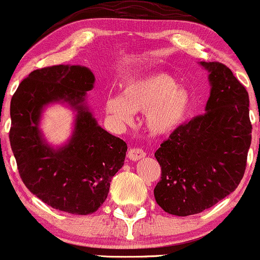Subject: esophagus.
Listing matches in <instances>:
<instances>
[{
  "instance_id": "1",
  "label": "esophagus",
  "mask_w": 260,
  "mask_h": 260,
  "mask_svg": "<svg viewBox=\"0 0 260 260\" xmlns=\"http://www.w3.org/2000/svg\"><path fill=\"white\" fill-rule=\"evenodd\" d=\"M145 155H146V153H145L144 150H141L140 147H131L129 151H127V157L133 161L140 160V158L145 157Z\"/></svg>"
}]
</instances>
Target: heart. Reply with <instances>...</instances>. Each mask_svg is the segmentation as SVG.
I'll list each match as a JSON object with an SVG mask.
<instances>
[{
	"label": "heart",
	"mask_w": 260,
	"mask_h": 260,
	"mask_svg": "<svg viewBox=\"0 0 260 260\" xmlns=\"http://www.w3.org/2000/svg\"><path fill=\"white\" fill-rule=\"evenodd\" d=\"M189 108V94L167 74H156L127 83L121 98L105 102L109 118L119 125L129 124L134 113H145V121L153 135H167L185 120Z\"/></svg>",
	"instance_id": "heart-1"
}]
</instances>
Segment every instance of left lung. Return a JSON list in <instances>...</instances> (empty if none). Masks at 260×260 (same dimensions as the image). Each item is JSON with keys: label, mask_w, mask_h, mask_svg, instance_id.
Instances as JSON below:
<instances>
[{"label": "left lung", "mask_w": 260, "mask_h": 260, "mask_svg": "<svg viewBox=\"0 0 260 260\" xmlns=\"http://www.w3.org/2000/svg\"><path fill=\"white\" fill-rule=\"evenodd\" d=\"M200 64L211 84L206 113L180 125L155 152V200L180 217L201 213L238 187L252 142L248 91L224 64Z\"/></svg>", "instance_id": "left-lung-1"}]
</instances>
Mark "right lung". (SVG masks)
Masks as SVG:
<instances>
[{
	"label": "right lung",
	"instance_id": "obj_1",
	"mask_svg": "<svg viewBox=\"0 0 260 260\" xmlns=\"http://www.w3.org/2000/svg\"><path fill=\"white\" fill-rule=\"evenodd\" d=\"M94 82L86 67H47L22 80L11 99L10 142L23 183L51 207L83 216L107 200L127 151L126 142L100 127L86 107V91ZM55 101L77 111L71 139L58 149L39 129L43 108Z\"/></svg>",
	"mask_w": 260,
	"mask_h": 260
}]
</instances>
